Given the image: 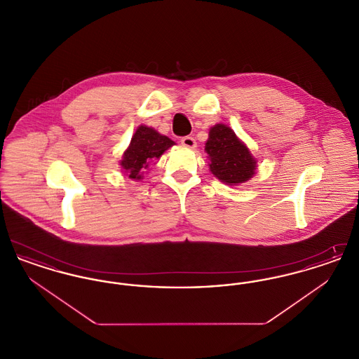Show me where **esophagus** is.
Instances as JSON below:
<instances>
[{"label":"esophagus","mask_w":359,"mask_h":359,"mask_svg":"<svg viewBox=\"0 0 359 359\" xmlns=\"http://www.w3.org/2000/svg\"><path fill=\"white\" fill-rule=\"evenodd\" d=\"M180 142H182L183 147L189 148V149H195V148H196V141H195L194 137H183V138L180 140Z\"/></svg>","instance_id":"esophagus-1"}]
</instances>
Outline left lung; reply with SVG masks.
Wrapping results in <instances>:
<instances>
[{"mask_svg":"<svg viewBox=\"0 0 359 359\" xmlns=\"http://www.w3.org/2000/svg\"><path fill=\"white\" fill-rule=\"evenodd\" d=\"M205 151L210 161V171L227 186H239L256 175V157L234 130L224 123L210 128Z\"/></svg>","mask_w":359,"mask_h":359,"instance_id":"obj_1","label":"left lung"}]
</instances>
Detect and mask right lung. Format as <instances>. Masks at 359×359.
<instances>
[{"instance_id": "obj_1", "label": "right lung", "mask_w": 359, "mask_h": 359, "mask_svg": "<svg viewBox=\"0 0 359 359\" xmlns=\"http://www.w3.org/2000/svg\"><path fill=\"white\" fill-rule=\"evenodd\" d=\"M175 145L170 137L160 135L156 129L140 125L133 133L129 147L125 149L120 160L125 176L140 182L149 165L158 160L161 154Z\"/></svg>"}]
</instances>
